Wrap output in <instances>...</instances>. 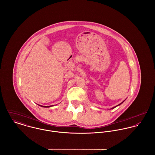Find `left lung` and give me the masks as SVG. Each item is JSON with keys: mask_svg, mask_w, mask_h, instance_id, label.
I'll use <instances>...</instances> for the list:
<instances>
[{"mask_svg": "<svg viewBox=\"0 0 155 155\" xmlns=\"http://www.w3.org/2000/svg\"><path fill=\"white\" fill-rule=\"evenodd\" d=\"M124 101H125V100H124ZM124 101H123V102H124ZM123 102H122V103H120V104H119V105H117V106H119V105H120V104H122V103H123ZM117 106H115V107H113V108H112V109H114V108H115V107H117Z\"/></svg>", "mask_w": 155, "mask_h": 155, "instance_id": "obj_1", "label": "left lung"}]
</instances>
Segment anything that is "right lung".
Instances as JSON below:
<instances>
[{"label":"right lung","mask_w":155,"mask_h":155,"mask_svg":"<svg viewBox=\"0 0 155 155\" xmlns=\"http://www.w3.org/2000/svg\"><path fill=\"white\" fill-rule=\"evenodd\" d=\"M41 107H51V106H41Z\"/></svg>","instance_id":"1"}]
</instances>
